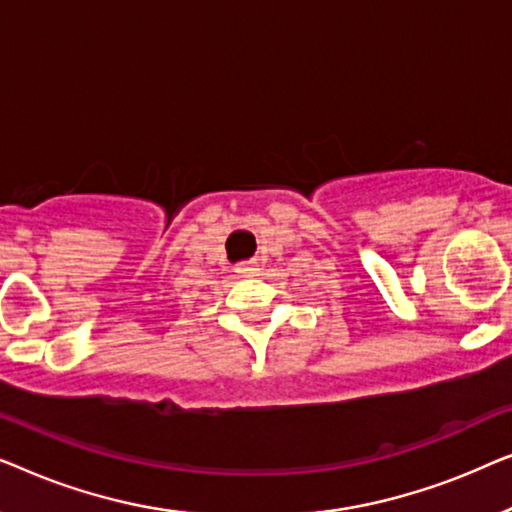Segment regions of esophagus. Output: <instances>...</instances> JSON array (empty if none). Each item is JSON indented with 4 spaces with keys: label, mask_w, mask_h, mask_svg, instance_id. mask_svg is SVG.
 I'll list each match as a JSON object with an SVG mask.
<instances>
[{
    "label": "esophagus",
    "mask_w": 512,
    "mask_h": 512,
    "mask_svg": "<svg viewBox=\"0 0 512 512\" xmlns=\"http://www.w3.org/2000/svg\"><path fill=\"white\" fill-rule=\"evenodd\" d=\"M256 270V263L254 261H244L237 265V272H242V275H251V272Z\"/></svg>",
    "instance_id": "esophagus-1"
}]
</instances>
